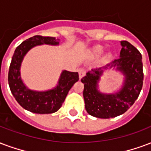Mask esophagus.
<instances>
[{
  "label": "esophagus",
  "mask_w": 151,
  "mask_h": 151,
  "mask_svg": "<svg viewBox=\"0 0 151 151\" xmlns=\"http://www.w3.org/2000/svg\"><path fill=\"white\" fill-rule=\"evenodd\" d=\"M78 74H79V78H82L85 75H86V70L84 69H80L78 70Z\"/></svg>",
  "instance_id": "1"
}]
</instances>
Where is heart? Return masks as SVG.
I'll use <instances>...</instances> for the list:
<instances>
[{
    "mask_svg": "<svg viewBox=\"0 0 151 151\" xmlns=\"http://www.w3.org/2000/svg\"><path fill=\"white\" fill-rule=\"evenodd\" d=\"M103 52V47L101 46V45H96L93 48L92 50H91V53H92L93 55L94 56H99L101 55V53ZM111 53H108L106 54V57L108 58H111Z\"/></svg>",
    "mask_w": 151,
    "mask_h": 151,
    "instance_id": "1",
    "label": "heart"
}]
</instances>
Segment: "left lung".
Segmentation results:
<instances>
[{
  "instance_id": "obj_1",
  "label": "left lung",
  "mask_w": 151,
  "mask_h": 151,
  "mask_svg": "<svg viewBox=\"0 0 151 151\" xmlns=\"http://www.w3.org/2000/svg\"><path fill=\"white\" fill-rule=\"evenodd\" d=\"M119 58L106 66L93 69L81 79L84 84L85 107L90 115L99 118H114L126 112L138 98L143 83L140 52L127 41H122ZM115 68L124 76L123 86L118 92L101 93L98 83L105 70Z\"/></svg>"
}]
</instances>
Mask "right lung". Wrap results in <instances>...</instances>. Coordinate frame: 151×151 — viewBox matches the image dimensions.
Masks as SVG:
<instances>
[{
    "mask_svg": "<svg viewBox=\"0 0 151 151\" xmlns=\"http://www.w3.org/2000/svg\"><path fill=\"white\" fill-rule=\"evenodd\" d=\"M60 39L52 37L34 36L23 41L14 51L10 63L8 81L11 93L24 109L35 114H53L62 106L68 92L79 80L78 73L62 70L58 84L51 90L36 91L29 89L21 77V66L26 53L41 45H58Z\"/></svg>",
    "mask_w": 151,
    "mask_h": 151,
    "instance_id": "add662e5",
    "label": "right lung"
}]
</instances>
